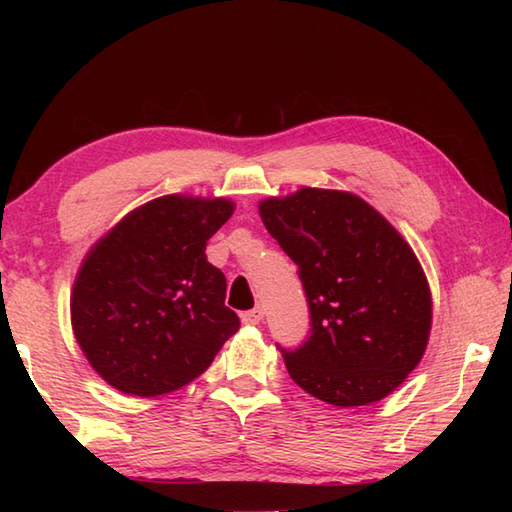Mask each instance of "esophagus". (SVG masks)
I'll list each match as a JSON object with an SVG mask.
<instances>
[{
	"mask_svg": "<svg viewBox=\"0 0 512 512\" xmlns=\"http://www.w3.org/2000/svg\"><path fill=\"white\" fill-rule=\"evenodd\" d=\"M262 319H264V310L262 308H253V310L242 312V323L244 325H257Z\"/></svg>",
	"mask_w": 512,
	"mask_h": 512,
	"instance_id": "34e87169",
	"label": "esophagus"
}]
</instances>
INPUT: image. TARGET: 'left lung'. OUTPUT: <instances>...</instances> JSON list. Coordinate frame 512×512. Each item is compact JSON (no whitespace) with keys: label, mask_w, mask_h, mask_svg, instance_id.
<instances>
[{"label":"left lung","mask_w":512,"mask_h":512,"mask_svg":"<svg viewBox=\"0 0 512 512\" xmlns=\"http://www.w3.org/2000/svg\"><path fill=\"white\" fill-rule=\"evenodd\" d=\"M259 215L299 266L312 334L286 352L290 378L336 407L378 402L427 350L433 301L416 253L350 191L303 187L259 202Z\"/></svg>","instance_id":"obj_1"}]
</instances>
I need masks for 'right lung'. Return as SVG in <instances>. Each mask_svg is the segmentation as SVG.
I'll use <instances>...</instances> for the list:
<instances>
[{"instance_id": "obj_1", "label": "right lung", "mask_w": 512, "mask_h": 512, "mask_svg": "<svg viewBox=\"0 0 512 512\" xmlns=\"http://www.w3.org/2000/svg\"><path fill=\"white\" fill-rule=\"evenodd\" d=\"M235 204L162 195L129 211L76 273L70 319L92 369L127 396L154 398L204 374L239 328L206 242Z\"/></svg>"}]
</instances>
